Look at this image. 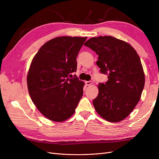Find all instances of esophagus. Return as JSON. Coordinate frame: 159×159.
Instances as JSON below:
<instances>
[{"mask_svg":"<svg viewBox=\"0 0 159 159\" xmlns=\"http://www.w3.org/2000/svg\"><path fill=\"white\" fill-rule=\"evenodd\" d=\"M92 81H85V85H91V84H92Z\"/></svg>","mask_w":159,"mask_h":159,"instance_id":"esophagus-1","label":"esophagus"}]
</instances>
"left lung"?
I'll return each instance as SVG.
<instances>
[{
  "label": "left lung",
  "mask_w": 159,
  "mask_h": 159,
  "mask_svg": "<svg viewBox=\"0 0 159 159\" xmlns=\"http://www.w3.org/2000/svg\"><path fill=\"white\" fill-rule=\"evenodd\" d=\"M84 45L98 55L100 72L108 75L93 100L96 111L109 122L122 121L135 107L145 85L140 57L129 44L113 36L91 38Z\"/></svg>",
  "instance_id": "8db88e82"
}]
</instances>
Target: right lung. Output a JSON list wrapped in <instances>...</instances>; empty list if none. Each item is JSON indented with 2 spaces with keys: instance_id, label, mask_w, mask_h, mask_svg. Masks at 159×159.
Listing matches in <instances>:
<instances>
[{
  "instance_id": "add662e5",
  "label": "right lung",
  "mask_w": 159,
  "mask_h": 159,
  "mask_svg": "<svg viewBox=\"0 0 159 159\" xmlns=\"http://www.w3.org/2000/svg\"><path fill=\"white\" fill-rule=\"evenodd\" d=\"M86 37H57L48 41L34 57L27 76L28 92L44 117L61 122L75 112L84 83L75 75L77 56Z\"/></svg>"
}]
</instances>
